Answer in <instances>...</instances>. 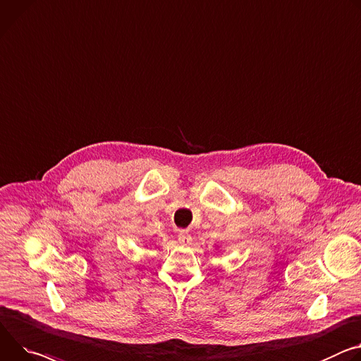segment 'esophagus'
Instances as JSON below:
<instances>
[{"label": "esophagus", "instance_id": "34e87169", "mask_svg": "<svg viewBox=\"0 0 361 361\" xmlns=\"http://www.w3.org/2000/svg\"><path fill=\"white\" fill-rule=\"evenodd\" d=\"M191 235L187 232V231H180L178 232V242L183 243V245H188L191 243Z\"/></svg>", "mask_w": 361, "mask_h": 361}]
</instances>
